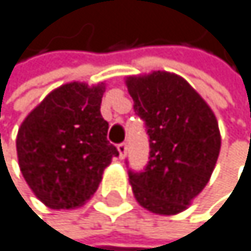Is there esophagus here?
<instances>
[{
	"label": "esophagus",
	"instance_id": "34e87169",
	"mask_svg": "<svg viewBox=\"0 0 251 251\" xmlns=\"http://www.w3.org/2000/svg\"><path fill=\"white\" fill-rule=\"evenodd\" d=\"M117 151H119V157H120V158H125V155H126V151H128L126 143H120V145H117Z\"/></svg>",
	"mask_w": 251,
	"mask_h": 251
}]
</instances>
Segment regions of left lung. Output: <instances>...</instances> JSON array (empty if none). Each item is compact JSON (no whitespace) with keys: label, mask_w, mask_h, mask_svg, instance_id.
Returning <instances> with one entry per match:
<instances>
[{"label":"left lung","mask_w":251,"mask_h":251,"mask_svg":"<svg viewBox=\"0 0 251 251\" xmlns=\"http://www.w3.org/2000/svg\"><path fill=\"white\" fill-rule=\"evenodd\" d=\"M134 109L146 123L149 163L129 172L132 194L155 215L186 210L209 183L221 149L212 108L186 79L169 71L126 76Z\"/></svg>","instance_id":"left-lung-1"}]
</instances>
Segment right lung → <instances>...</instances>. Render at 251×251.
Listing matches in <instances>:
<instances>
[{"label": "right lung", "instance_id": "add662e5", "mask_svg": "<svg viewBox=\"0 0 251 251\" xmlns=\"http://www.w3.org/2000/svg\"><path fill=\"white\" fill-rule=\"evenodd\" d=\"M103 93L105 82L64 83L45 96L18 129L19 169L31 192L50 209L82 207L119 155L106 140Z\"/></svg>", "mask_w": 251, "mask_h": 251}]
</instances>
